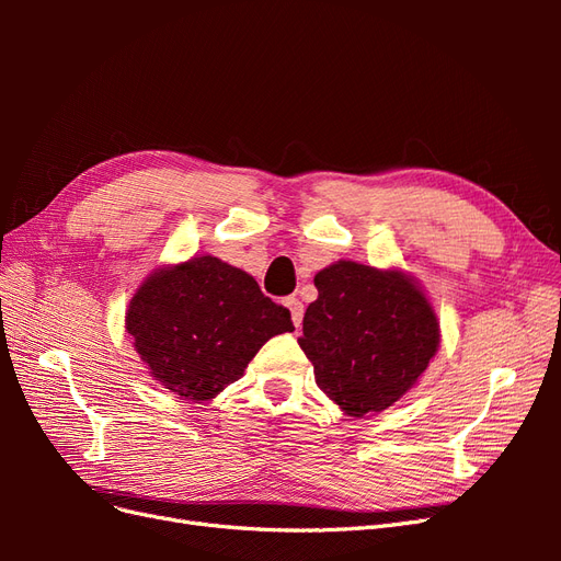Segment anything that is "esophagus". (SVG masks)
Wrapping results in <instances>:
<instances>
[{"label":"esophagus","mask_w":561,"mask_h":561,"mask_svg":"<svg viewBox=\"0 0 561 561\" xmlns=\"http://www.w3.org/2000/svg\"><path fill=\"white\" fill-rule=\"evenodd\" d=\"M285 307L290 309V316H293V322L295 328H301V318H304V304L297 299V297H285Z\"/></svg>","instance_id":"1"}]
</instances>
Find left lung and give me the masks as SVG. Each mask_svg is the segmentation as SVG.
<instances>
[{"instance_id": "1", "label": "left lung", "mask_w": 561, "mask_h": 561, "mask_svg": "<svg viewBox=\"0 0 561 561\" xmlns=\"http://www.w3.org/2000/svg\"><path fill=\"white\" fill-rule=\"evenodd\" d=\"M299 346L316 383L351 416L381 412L426 371L439 344L431 301L400 271L336 262L313 278Z\"/></svg>"}]
</instances>
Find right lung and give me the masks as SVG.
<instances>
[{"instance_id": "add662e5", "label": "right lung", "mask_w": 561, "mask_h": 561, "mask_svg": "<svg viewBox=\"0 0 561 561\" xmlns=\"http://www.w3.org/2000/svg\"><path fill=\"white\" fill-rule=\"evenodd\" d=\"M126 330L161 386L210 400L243 377L271 336L295 325L245 271L206 254L149 276L130 299Z\"/></svg>"}]
</instances>
